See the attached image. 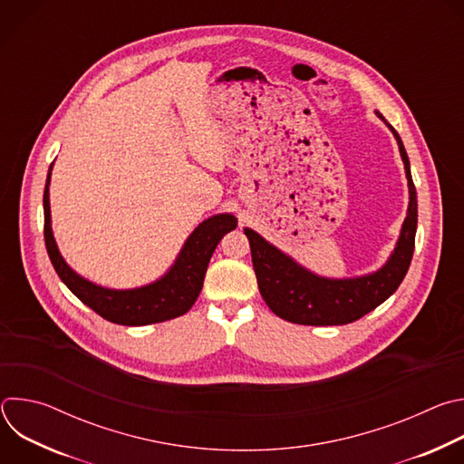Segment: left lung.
Here are the masks:
<instances>
[{
  "instance_id": "1",
  "label": "left lung",
  "mask_w": 464,
  "mask_h": 464,
  "mask_svg": "<svg viewBox=\"0 0 464 464\" xmlns=\"http://www.w3.org/2000/svg\"><path fill=\"white\" fill-rule=\"evenodd\" d=\"M378 117L383 119L380 113ZM387 126L399 141L406 167L410 208L401 238L383 268L356 279H323L301 268L297 262L268 244L258 233L244 229L251 247V260L260 295L276 315L290 323L310 326L347 324L382 304L404 281L415 249L417 190L402 140L391 124Z\"/></svg>"
}]
</instances>
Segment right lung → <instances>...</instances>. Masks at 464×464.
<instances>
[{"mask_svg":"<svg viewBox=\"0 0 464 464\" xmlns=\"http://www.w3.org/2000/svg\"><path fill=\"white\" fill-rule=\"evenodd\" d=\"M49 179L51 169L44 190V238L53 268L62 279V283L86 306H90L106 321L117 324L141 326L169 321L188 312L202 292L204 277L213 251L217 249L224 235L237 227V218L233 215L211 217L192 231L178 260L174 262V266L160 281L136 290L101 288L79 277L58 253L51 231Z\"/></svg>","mask_w":464,"mask_h":464,"instance_id":"obj_1","label":"right lung"}]
</instances>
